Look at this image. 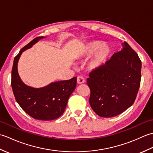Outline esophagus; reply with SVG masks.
<instances>
[{
    "label": "esophagus",
    "mask_w": 153,
    "mask_h": 153,
    "mask_svg": "<svg viewBox=\"0 0 153 153\" xmlns=\"http://www.w3.org/2000/svg\"><path fill=\"white\" fill-rule=\"evenodd\" d=\"M77 82L78 84H82L83 83H85V79L83 78V77L79 76L77 77Z\"/></svg>",
    "instance_id": "34e87169"
}]
</instances>
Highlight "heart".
I'll return each mask as SVG.
<instances>
[{
  "mask_svg": "<svg viewBox=\"0 0 153 153\" xmlns=\"http://www.w3.org/2000/svg\"><path fill=\"white\" fill-rule=\"evenodd\" d=\"M110 52V48L106 43L100 44L99 41H93L83 47L82 54L85 56H89L94 53L89 61V66L91 68H97L105 63Z\"/></svg>",
  "mask_w": 153,
  "mask_h": 153,
  "instance_id": "obj_1",
  "label": "heart"
}]
</instances>
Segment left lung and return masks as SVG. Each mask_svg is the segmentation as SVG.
I'll return each instance as SVG.
<instances>
[{
    "mask_svg": "<svg viewBox=\"0 0 153 153\" xmlns=\"http://www.w3.org/2000/svg\"><path fill=\"white\" fill-rule=\"evenodd\" d=\"M89 74L87 83L93 111L103 118L119 115L134 104L140 87L141 61L128 43Z\"/></svg>",
    "mask_w": 153,
    "mask_h": 153,
    "instance_id": "left-lung-1",
    "label": "left lung"
}]
</instances>
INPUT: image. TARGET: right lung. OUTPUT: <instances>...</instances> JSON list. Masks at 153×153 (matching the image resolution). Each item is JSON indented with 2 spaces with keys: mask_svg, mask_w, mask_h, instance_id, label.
I'll return each mask as SVG.
<instances>
[{
  "mask_svg": "<svg viewBox=\"0 0 153 153\" xmlns=\"http://www.w3.org/2000/svg\"><path fill=\"white\" fill-rule=\"evenodd\" d=\"M44 37L35 38L14 58L11 85L16 101L27 114L36 120H53L64 113L68 99L76 89L77 77L51 83L41 88H33L25 85L18 72V62L22 53Z\"/></svg>",
  "mask_w": 153,
  "mask_h": 153,
  "instance_id": "1",
  "label": "right lung"
}]
</instances>
